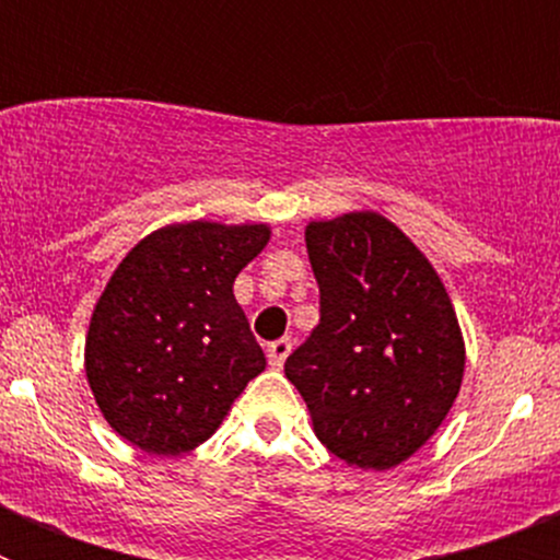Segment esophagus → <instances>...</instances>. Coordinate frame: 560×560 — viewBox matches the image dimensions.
<instances>
[{
  "label": "esophagus",
  "instance_id": "obj_1",
  "mask_svg": "<svg viewBox=\"0 0 560 560\" xmlns=\"http://www.w3.org/2000/svg\"><path fill=\"white\" fill-rule=\"evenodd\" d=\"M266 353H269L271 370H283L285 359H289V353H291V339H277L275 345H269V350H266Z\"/></svg>",
  "mask_w": 560,
  "mask_h": 560
}]
</instances>
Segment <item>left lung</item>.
Returning a JSON list of instances; mask_svg holds the SVG:
<instances>
[{
  "mask_svg": "<svg viewBox=\"0 0 560 560\" xmlns=\"http://www.w3.org/2000/svg\"><path fill=\"white\" fill-rule=\"evenodd\" d=\"M319 325L285 359L316 438L387 471L440 429L463 384L457 314L427 255L378 212L305 226Z\"/></svg>",
  "mask_w": 560,
  "mask_h": 560,
  "instance_id": "8db88e82",
  "label": "left lung"
}]
</instances>
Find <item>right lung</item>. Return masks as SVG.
Here are the masks:
<instances>
[{"label":"right lung","mask_w":560,"mask_h":560,"mask_svg":"<svg viewBox=\"0 0 560 560\" xmlns=\"http://www.w3.org/2000/svg\"><path fill=\"white\" fill-rule=\"evenodd\" d=\"M269 235L266 224H167L114 269L83 359L103 418L131 446L190 452L264 373L266 355L232 283Z\"/></svg>","instance_id":"obj_1"}]
</instances>
